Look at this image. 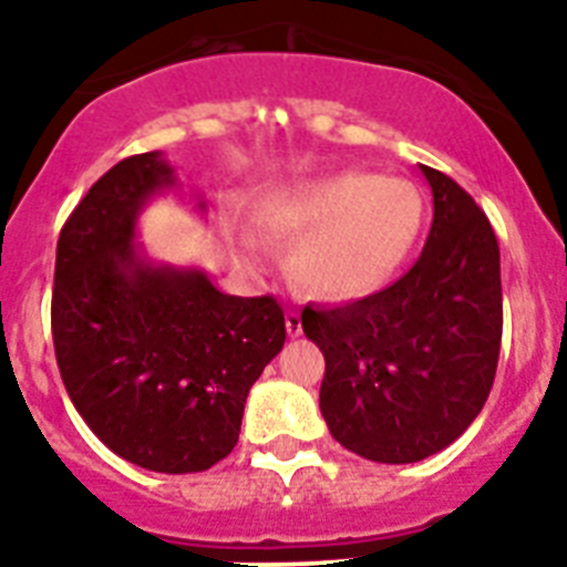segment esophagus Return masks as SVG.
Masks as SVG:
<instances>
[{"instance_id":"34e87169","label":"esophagus","mask_w":567,"mask_h":567,"mask_svg":"<svg viewBox=\"0 0 567 567\" xmlns=\"http://www.w3.org/2000/svg\"><path fill=\"white\" fill-rule=\"evenodd\" d=\"M285 328H288V334L291 337L302 334V317H299V311L285 313Z\"/></svg>"}]
</instances>
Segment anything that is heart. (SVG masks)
<instances>
[{"label":"heart","mask_w":567,"mask_h":567,"mask_svg":"<svg viewBox=\"0 0 567 567\" xmlns=\"http://www.w3.org/2000/svg\"><path fill=\"white\" fill-rule=\"evenodd\" d=\"M423 202L401 178L340 173L299 184L259 210L270 239L293 245L291 279L320 299H360L389 282L421 230ZM256 250L254 241H245Z\"/></svg>","instance_id":"1"}]
</instances>
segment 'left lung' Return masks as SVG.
<instances>
[{
  "label": "left lung",
  "instance_id": "1",
  "mask_svg": "<svg viewBox=\"0 0 567 567\" xmlns=\"http://www.w3.org/2000/svg\"><path fill=\"white\" fill-rule=\"evenodd\" d=\"M421 173L435 210L415 265L372 297L302 311L326 357L328 430L378 464H415L453 444L482 412L502 349L496 233L450 175Z\"/></svg>",
  "mask_w": 567,
  "mask_h": 567
}]
</instances>
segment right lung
Masks as SVG:
<instances>
[{
  "mask_svg": "<svg viewBox=\"0 0 567 567\" xmlns=\"http://www.w3.org/2000/svg\"><path fill=\"white\" fill-rule=\"evenodd\" d=\"M169 187V161L144 152L83 195L56 241L51 334L89 430L137 467L181 475L233 453L247 392L285 346V313L146 256L137 216Z\"/></svg>",
  "mask_w": 567,
  "mask_h": 567,
  "instance_id": "1",
  "label": "right lung"
}]
</instances>
